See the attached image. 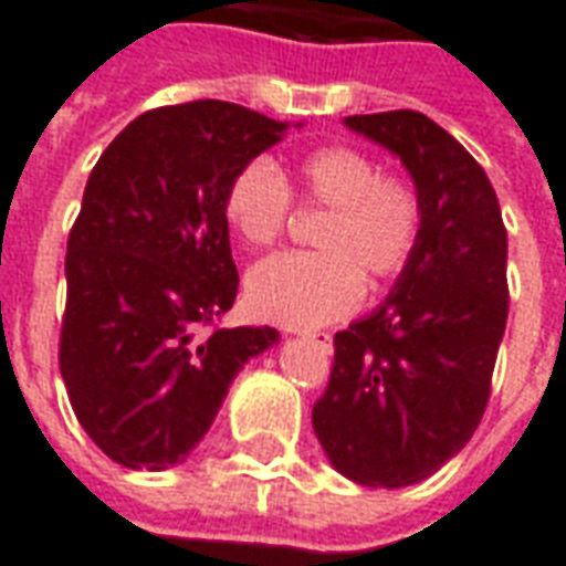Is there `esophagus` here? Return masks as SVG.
<instances>
[{
  "instance_id": "1",
  "label": "esophagus",
  "mask_w": 566,
  "mask_h": 566,
  "mask_svg": "<svg viewBox=\"0 0 566 566\" xmlns=\"http://www.w3.org/2000/svg\"><path fill=\"white\" fill-rule=\"evenodd\" d=\"M303 339H308L312 345H318V348H324V352H331L333 348V336L331 333H312V331H303L300 333Z\"/></svg>"
}]
</instances>
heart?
Listing matches in <instances>:
<instances>
[{"instance_id":"obj_1","label":"heart","mask_w":566,"mask_h":566,"mask_svg":"<svg viewBox=\"0 0 566 566\" xmlns=\"http://www.w3.org/2000/svg\"><path fill=\"white\" fill-rule=\"evenodd\" d=\"M291 187L308 209H327L315 227L312 254H279L248 272L254 315L284 327H321L357 308L364 279L373 287L406 270L421 233L416 187L381 175L379 163L348 145L303 154ZM223 218L251 248L282 239L291 190L270 160H251L227 187Z\"/></svg>"}]
</instances>
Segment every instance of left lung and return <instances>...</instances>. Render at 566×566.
Here are the masks:
<instances>
[{
    "instance_id": "left-lung-1",
    "label": "left lung",
    "mask_w": 566,
    "mask_h": 566,
    "mask_svg": "<svg viewBox=\"0 0 566 566\" xmlns=\"http://www.w3.org/2000/svg\"><path fill=\"white\" fill-rule=\"evenodd\" d=\"M345 127L400 157L421 233L391 294L333 336L312 427L333 470L369 488L433 475L482 421L510 315L506 227L485 169L421 112L352 115Z\"/></svg>"
}]
</instances>
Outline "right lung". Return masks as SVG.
<instances>
[{
	"instance_id": "right-lung-1",
	"label": "right lung",
	"mask_w": 566,
	"mask_h": 566,
	"mask_svg": "<svg viewBox=\"0 0 566 566\" xmlns=\"http://www.w3.org/2000/svg\"><path fill=\"white\" fill-rule=\"evenodd\" d=\"M287 127L221 99L166 105L93 166L69 233L60 373L87 437L127 470L185 461L239 369L279 343L275 327H206L239 287L227 187Z\"/></svg>"
}]
</instances>
